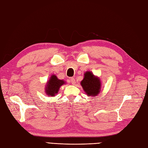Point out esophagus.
<instances>
[{"label":"esophagus","mask_w":148,"mask_h":148,"mask_svg":"<svg viewBox=\"0 0 148 148\" xmlns=\"http://www.w3.org/2000/svg\"><path fill=\"white\" fill-rule=\"evenodd\" d=\"M70 81H71V84H72L73 85H75V84L76 82H75V79L74 78H70Z\"/></svg>","instance_id":"esophagus-1"}]
</instances>
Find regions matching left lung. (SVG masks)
I'll return each instance as SVG.
<instances>
[{
  "mask_svg": "<svg viewBox=\"0 0 148 148\" xmlns=\"http://www.w3.org/2000/svg\"><path fill=\"white\" fill-rule=\"evenodd\" d=\"M80 84L88 96L95 97L100 93L101 88V79L90 71H86L84 73V78Z\"/></svg>",
  "mask_w": 148,
  "mask_h": 148,
  "instance_id": "8db88e82",
  "label": "left lung"
}]
</instances>
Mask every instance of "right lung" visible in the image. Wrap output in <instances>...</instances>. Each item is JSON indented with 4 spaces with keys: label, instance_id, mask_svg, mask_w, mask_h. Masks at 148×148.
<instances>
[{
    "label": "right lung",
    "instance_id": "1",
    "mask_svg": "<svg viewBox=\"0 0 148 148\" xmlns=\"http://www.w3.org/2000/svg\"><path fill=\"white\" fill-rule=\"evenodd\" d=\"M66 83L63 79H60L56 75H52L47 82L45 87L46 95L48 96L54 97L58 94L61 86Z\"/></svg>",
    "mask_w": 148,
    "mask_h": 148
}]
</instances>
